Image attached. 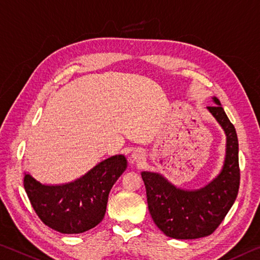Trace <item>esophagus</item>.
<instances>
[{"mask_svg":"<svg viewBox=\"0 0 260 260\" xmlns=\"http://www.w3.org/2000/svg\"><path fill=\"white\" fill-rule=\"evenodd\" d=\"M143 158H145V155H143V151L141 149H135L131 155L132 162H134V163L141 162Z\"/></svg>","mask_w":260,"mask_h":260,"instance_id":"esophagus-1","label":"esophagus"}]
</instances>
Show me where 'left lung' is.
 I'll use <instances>...</instances> for the list:
<instances>
[{
    "instance_id": "1",
    "label": "left lung",
    "mask_w": 260,
    "mask_h": 260,
    "mask_svg": "<svg viewBox=\"0 0 260 260\" xmlns=\"http://www.w3.org/2000/svg\"><path fill=\"white\" fill-rule=\"evenodd\" d=\"M207 106L225 134V156L220 174L204 187L185 189L158 172L142 171L149 213L155 224L168 237L194 240L213 234L236 200L240 187L238 140L220 101L212 97Z\"/></svg>"
}]
</instances>
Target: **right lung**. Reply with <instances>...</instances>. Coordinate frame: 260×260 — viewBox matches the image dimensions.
<instances>
[{
  "label": "right lung",
  "instance_id": "right-lung-1",
  "mask_svg": "<svg viewBox=\"0 0 260 260\" xmlns=\"http://www.w3.org/2000/svg\"><path fill=\"white\" fill-rule=\"evenodd\" d=\"M126 169L125 156L114 155L64 184H43L25 172L24 188L45 224L61 234H81L104 219L109 193Z\"/></svg>",
  "mask_w": 260,
  "mask_h": 260
}]
</instances>
